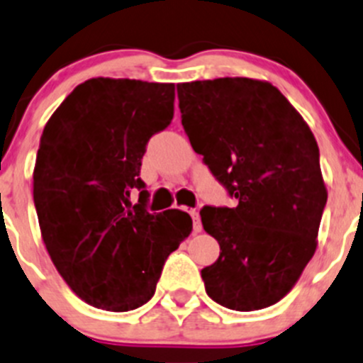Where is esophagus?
Returning <instances> with one entry per match:
<instances>
[{
    "label": "esophagus",
    "mask_w": 363,
    "mask_h": 363,
    "mask_svg": "<svg viewBox=\"0 0 363 363\" xmlns=\"http://www.w3.org/2000/svg\"><path fill=\"white\" fill-rule=\"evenodd\" d=\"M188 213L191 214V218H193V232H196V234H199V232L202 230V221H200L199 209H189Z\"/></svg>",
    "instance_id": "obj_1"
}]
</instances>
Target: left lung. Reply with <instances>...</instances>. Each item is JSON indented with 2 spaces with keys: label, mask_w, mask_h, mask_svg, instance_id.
I'll list each match as a JSON object with an SVG mask.
<instances>
[{
  "label": "left lung",
  "mask_w": 363,
  "mask_h": 363,
  "mask_svg": "<svg viewBox=\"0 0 363 363\" xmlns=\"http://www.w3.org/2000/svg\"><path fill=\"white\" fill-rule=\"evenodd\" d=\"M182 128L235 207H203L220 257L206 291L239 312L282 300L318 248L328 191L314 135L269 81L218 77L177 84Z\"/></svg>",
  "instance_id": "left-lung-1"
}]
</instances>
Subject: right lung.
I'll return each instance as SVG.
<instances>
[{"label": "right lung", "instance_id": "right-lung-1", "mask_svg": "<svg viewBox=\"0 0 363 363\" xmlns=\"http://www.w3.org/2000/svg\"><path fill=\"white\" fill-rule=\"evenodd\" d=\"M174 83L92 77L45 124L33 168L42 241L77 298L128 312L152 298L161 269L191 234L188 213H147L140 167L174 118ZM142 189L130 206V189Z\"/></svg>", "mask_w": 363, "mask_h": 363}]
</instances>
